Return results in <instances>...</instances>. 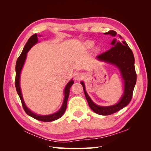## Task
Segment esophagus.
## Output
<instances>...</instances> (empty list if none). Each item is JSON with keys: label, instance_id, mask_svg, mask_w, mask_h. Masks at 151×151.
Instances as JSON below:
<instances>
[{"label": "esophagus", "instance_id": "1", "mask_svg": "<svg viewBox=\"0 0 151 151\" xmlns=\"http://www.w3.org/2000/svg\"><path fill=\"white\" fill-rule=\"evenodd\" d=\"M83 77V74L79 72H76L74 75V79L77 81H80L81 79H82Z\"/></svg>", "mask_w": 151, "mask_h": 151}]
</instances>
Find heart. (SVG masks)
I'll use <instances>...</instances> for the list:
<instances>
[{
  "instance_id": "obj_1",
  "label": "heart",
  "mask_w": 151,
  "mask_h": 151,
  "mask_svg": "<svg viewBox=\"0 0 151 151\" xmlns=\"http://www.w3.org/2000/svg\"><path fill=\"white\" fill-rule=\"evenodd\" d=\"M86 45L88 47L91 48V47H93V43L92 42H86Z\"/></svg>"
}]
</instances>
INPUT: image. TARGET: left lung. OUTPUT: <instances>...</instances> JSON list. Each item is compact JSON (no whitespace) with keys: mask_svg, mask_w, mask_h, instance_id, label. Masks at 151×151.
Masks as SVG:
<instances>
[{"mask_svg":"<svg viewBox=\"0 0 151 151\" xmlns=\"http://www.w3.org/2000/svg\"><path fill=\"white\" fill-rule=\"evenodd\" d=\"M104 34H109L113 36H115L116 33L115 31L111 30ZM111 45L113 47L108 51L99 55L97 58L99 60L107 62L115 65L120 70L123 79L125 81L124 94L120 101L115 105L111 106H98L92 101L87 94L83 82L81 83L83 87L85 96L89 107L94 112L101 115H109L125 107L131 101L137 81V74L134 65V56L129 45L124 40L120 42H117L115 39L113 40Z\"/></svg>","mask_w":151,"mask_h":151,"instance_id":"8db88e82","label":"left lung"}]
</instances>
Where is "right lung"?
I'll return each instance as SVG.
<instances>
[{
	"label": "right lung",
	"instance_id": "add662e5",
	"mask_svg": "<svg viewBox=\"0 0 151 151\" xmlns=\"http://www.w3.org/2000/svg\"><path fill=\"white\" fill-rule=\"evenodd\" d=\"M38 42V37H37V35L35 34L33 35H32L31 37L29 38L28 42L26 43L25 45V46L24 47L23 50L20 55V56L18 57L17 62H16V79H15V86H16V88L17 93L19 95V96L20 98L21 101L22 103V106L23 107L24 110L25 112L28 114V115L31 116V117H33L35 119L40 120V121H42V122H52L53 120H55L58 119L59 118H60L63 115L64 112L66 110L67 108V99L68 98V96H69V93H70V88H71V86L72 84H74V81L71 80L69 83H68L64 90V94H65V98L64 100H63V103L61 108L59 109V111H57V113L52 114V115H46V116H41V115H36V114L33 113V112H31L29 109L26 107V106L24 104V102L23 101V99H22V96L21 94V91L20 89V86H19V79H20V74H21V71L22 69V67L24 65V61L26 60V55L28 52L30 50V48L33 46V45Z\"/></svg>",
	"mask_w": 151,
	"mask_h": 151
}]
</instances>
